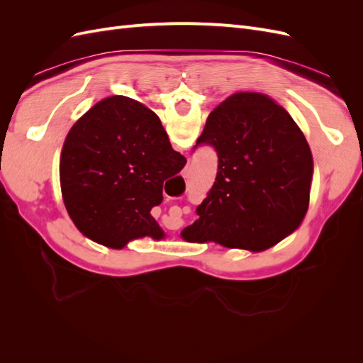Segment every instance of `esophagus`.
<instances>
[{
  "mask_svg": "<svg viewBox=\"0 0 363 363\" xmlns=\"http://www.w3.org/2000/svg\"><path fill=\"white\" fill-rule=\"evenodd\" d=\"M183 177H184V179L189 177V168H186V169L183 171Z\"/></svg>",
  "mask_w": 363,
  "mask_h": 363,
  "instance_id": "esophagus-1",
  "label": "esophagus"
}]
</instances>
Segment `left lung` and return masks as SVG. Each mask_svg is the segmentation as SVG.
I'll list each match as a JSON object with an SVG mask.
<instances>
[{
	"instance_id": "obj_1",
	"label": "left lung",
	"mask_w": 363,
	"mask_h": 363,
	"mask_svg": "<svg viewBox=\"0 0 363 363\" xmlns=\"http://www.w3.org/2000/svg\"><path fill=\"white\" fill-rule=\"evenodd\" d=\"M201 145L215 148L218 172L183 239L262 251L300 225L313 160L303 131L281 106L256 92L228 96L208 115L194 150Z\"/></svg>"
}]
</instances>
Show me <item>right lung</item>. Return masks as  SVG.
<instances>
[{
    "label": "right lung",
    "instance_id": "obj_1",
    "mask_svg": "<svg viewBox=\"0 0 363 363\" xmlns=\"http://www.w3.org/2000/svg\"><path fill=\"white\" fill-rule=\"evenodd\" d=\"M186 164L155 112L127 96L95 104L72 125L60 156L67 211L80 232L111 248L162 228L151 208L163 200V182Z\"/></svg>",
    "mask_w": 363,
    "mask_h": 363
}]
</instances>
